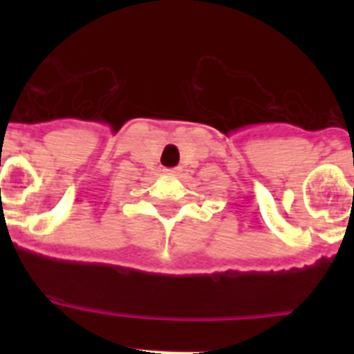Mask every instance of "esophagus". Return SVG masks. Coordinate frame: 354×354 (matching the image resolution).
<instances>
[{
    "instance_id": "34e87169",
    "label": "esophagus",
    "mask_w": 354,
    "mask_h": 354,
    "mask_svg": "<svg viewBox=\"0 0 354 354\" xmlns=\"http://www.w3.org/2000/svg\"><path fill=\"white\" fill-rule=\"evenodd\" d=\"M167 171L168 175H177V174H180V168H168V170H165Z\"/></svg>"
}]
</instances>
